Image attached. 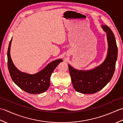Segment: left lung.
<instances>
[{
  "label": "left lung",
  "mask_w": 123,
  "mask_h": 123,
  "mask_svg": "<svg viewBox=\"0 0 123 123\" xmlns=\"http://www.w3.org/2000/svg\"><path fill=\"white\" fill-rule=\"evenodd\" d=\"M106 32L108 44L105 61L95 68L88 71L78 70L69 64V70L74 89L82 93H95L105 87L113 76L118 54L115 37L107 26L101 25Z\"/></svg>",
  "instance_id": "1"
}]
</instances>
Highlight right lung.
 <instances>
[{
	"mask_svg": "<svg viewBox=\"0 0 123 123\" xmlns=\"http://www.w3.org/2000/svg\"><path fill=\"white\" fill-rule=\"evenodd\" d=\"M10 40L7 51L8 68L13 81L21 89L31 94L42 93L48 89L50 85V77L52 72L62 59H59L49 63L44 68L34 74H30L18 70L13 64L10 54Z\"/></svg>",
	"mask_w": 123,
	"mask_h": 123,
	"instance_id": "1",
	"label": "right lung"
}]
</instances>
